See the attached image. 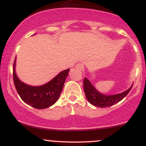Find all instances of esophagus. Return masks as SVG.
<instances>
[{
	"label": "esophagus",
	"mask_w": 146,
	"mask_h": 146,
	"mask_svg": "<svg viewBox=\"0 0 146 146\" xmlns=\"http://www.w3.org/2000/svg\"><path fill=\"white\" fill-rule=\"evenodd\" d=\"M75 67H76V68H78V69L81 70V71H82V70L84 69V66H83V64H81V63L77 64L76 66H75Z\"/></svg>",
	"instance_id": "obj_1"
}]
</instances>
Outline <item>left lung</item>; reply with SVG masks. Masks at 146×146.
Masks as SVG:
<instances>
[{"label":"left lung","instance_id":"obj_1","mask_svg":"<svg viewBox=\"0 0 146 146\" xmlns=\"http://www.w3.org/2000/svg\"><path fill=\"white\" fill-rule=\"evenodd\" d=\"M133 85V84H132ZM132 85L128 90L118 94L106 95L100 93L93 86L88 78L84 79V90L86 98L90 104L99 108L111 106L115 104L118 103L122 99H123L128 94L131 90Z\"/></svg>","mask_w":146,"mask_h":146}]
</instances>
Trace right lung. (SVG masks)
Returning <instances> with one entry per match:
<instances>
[{"instance_id": "1", "label": "right lung", "mask_w": 146, "mask_h": 146, "mask_svg": "<svg viewBox=\"0 0 146 146\" xmlns=\"http://www.w3.org/2000/svg\"><path fill=\"white\" fill-rule=\"evenodd\" d=\"M15 67L16 59L13 67V77L18 95L25 103L37 109H44L53 105L58 101L70 71L69 68H68L61 71L45 84L34 86L21 81L16 75Z\"/></svg>"}]
</instances>
